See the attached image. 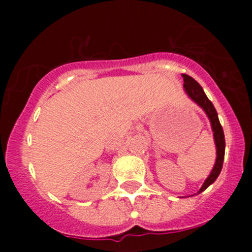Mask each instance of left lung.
I'll return each instance as SVG.
<instances>
[{"instance_id":"left-lung-1","label":"left lung","mask_w":252,"mask_h":252,"mask_svg":"<svg viewBox=\"0 0 252 252\" xmlns=\"http://www.w3.org/2000/svg\"><path fill=\"white\" fill-rule=\"evenodd\" d=\"M183 79H184V90L188 94L190 98L194 101L195 103L200 106L202 110L205 111V113L207 114L208 119L211 122V126H212L213 130V138H215V144H216V151H217V158H216V163L213 166V169L211 171L210 175L207 177V179L205 180V183L202 184L201 189L197 191V194L202 192L204 190L207 189L213 182L218 178L220 171H222L223 167V159H224V150H225V139H224V133H223V128L220 123V119H218L217 111H216L213 103L208 100V97L206 96L204 89L200 86V84L197 83L195 79H192L190 75L182 74Z\"/></svg>"}]
</instances>
